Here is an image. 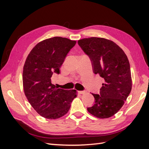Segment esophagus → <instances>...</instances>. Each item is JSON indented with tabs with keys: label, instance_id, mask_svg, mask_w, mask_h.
I'll return each mask as SVG.
<instances>
[{
	"label": "esophagus",
	"instance_id": "obj_1",
	"mask_svg": "<svg viewBox=\"0 0 149 149\" xmlns=\"http://www.w3.org/2000/svg\"><path fill=\"white\" fill-rule=\"evenodd\" d=\"M78 92L79 94H84V93H86V91H78Z\"/></svg>",
	"mask_w": 149,
	"mask_h": 149
}]
</instances>
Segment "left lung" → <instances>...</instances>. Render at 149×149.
I'll use <instances>...</instances> for the list:
<instances>
[{"label":"left lung","instance_id":"left-lung-1","mask_svg":"<svg viewBox=\"0 0 149 149\" xmlns=\"http://www.w3.org/2000/svg\"><path fill=\"white\" fill-rule=\"evenodd\" d=\"M78 43L91 60L94 73L104 81L100 94H92L95 102L87 110L96 118H109L120 109L131 91L128 58L118 45L106 38H83Z\"/></svg>","mask_w":149,"mask_h":149}]
</instances>
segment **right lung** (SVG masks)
<instances>
[{
	"instance_id": "add662e5",
	"label": "right lung",
	"mask_w": 149,
	"mask_h": 149,
	"mask_svg": "<svg viewBox=\"0 0 149 149\" xmlns=\"http://www.w3.org/2000/svg\"><path fill=\"white\" fill-rule=\"evenodd\" d=\"M76 42L55 37L44 40L31 49L25 62L23 86L31 106L45 118L56 119L65 115L76 97L75 89L58 88L52 83L54 73L60 68Z\"/></svg>"
}]
</instances>
